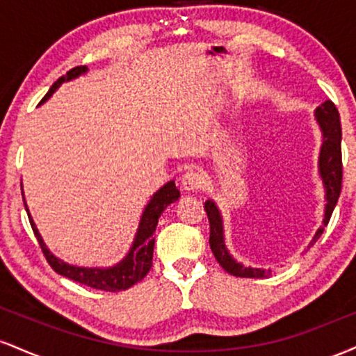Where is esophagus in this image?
Instances as JSON below:
<instances>
[{"label": "esophagus", "mask_w": 356, "mask_h": 356, "mask_svg": "<svg viewBox=\"0 0 356 356\" xmlns=\"http://www.w3.org/2000/svg\"><path fill=\"white\" fill-rule=\"evenodd\" d=\"M181 184L186 191H197L202 184V177L197 170L191 169V170H187V172H184Z\"/></svg>", "instance_id": "esophagus-1"}]
</instances>
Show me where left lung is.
Segmentation results:
<instances>
[{
  "label": "left lung",
  "mask_w": 356,
  "mask_h": 356,
  "mask_svg": "<svg viewBox=\"0 0 356 356\" xmlns=\"http://www.w3.org/2000/svg\"><path fill=\"white\" fill-rule=\"evenodd\" d=\"M314 120L321 130V149L320 157H318V172H320L323 187H325V214H323L321 227L314 232L313 239L309 241L308 249L320 239V236L328 226V220L332 218L334 206H337L338 197L341 192V124L340 113L333 102L326 100L320 107L314 110ZM204 209L207 212L211 226L209 244L212 254L216 256L218 263L226 269L232 276L238 277H269L273 275V269L244 266L238 259H234L226 246V238H224V220L220 214L218 204L212 199H207L204 204Z\"/></svg>",
  "instance_id": "left-lung-1"
}]
</instances>
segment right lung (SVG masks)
<instances>
[{
    "instance_id": "right-lung-1",
    "label": "right lung",
    "mask_w": 356,
    "mask_h": 356,
    "mask_svg": "<svg viewBox=\"0 0 356 356\" xmlns=\"http://www.w3.org/2000/svg\"><path fill=\"white\" fill-rule=\"evenodd\" d=\"M88 72L87 67H76L72 68L67 75L60 76L55 83L51 85V88L48 90L47 95L43 97V102H47L56 90L60 88L61 83L65 81H72L79 79L80 75H85ZM181 197V192H179L177 187H175L174 181H169L164 186L161 187L155 194L150 197V201L147 202L144 212L140 216V222H138L136 238L132 241V246H130L129 252L122 257L118 263L113 264V266L107 268H87V266H75V264H68L65 261H61L60 257H56L53 252L48 249L47 244L40 234L38 227H36L33 218H31L30 209H28L26 201H24L23 194V202L24 209L28 212V219H30L31 227H33V232L38 239L40 246H42V251L47 261L50 263V266L55 269L56 273L65 277H70V280L76 281V283H81L85 286H90V288L102 289V291H124V289H129L130 286H134L138 281H142L147 276V273L152 268V256H154V244L155 238L154 232L155 227H157L159 218H161L162 212L165 211L167 206L179 201Z\"/></svg>"
}]
</instances>
